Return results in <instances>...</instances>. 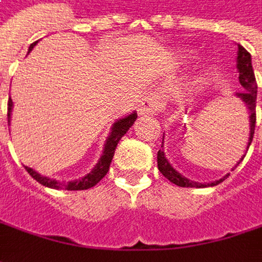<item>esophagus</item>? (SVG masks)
<instances>
[{
	"mask_svg": "<svg viewBox=\"0 0 262 262\" xmlns=\"http://www.w3.org/2000/svg\"><path fill=\"white\" fill-rule=\"evenodd\" d=\"M159 108V100L157 95L150 94L143 98L140 104V114H154Z\"/></svg>",
	"mask_w": 262,
	"mask_h": 262,
	"instance_id": "esophagus-1",
	"label": "esophagus"
}]
</instances>
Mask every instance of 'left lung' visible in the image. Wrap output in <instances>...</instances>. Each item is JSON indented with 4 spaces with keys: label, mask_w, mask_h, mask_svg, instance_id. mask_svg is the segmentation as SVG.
<instances>
[{
    "label": "left lung",
    "mask_w": 262,
    "mask_h": 262,
    "mask_svg": "<svg viewBox=\"0 0 262 262\" xmlns=\"http://www.w3.org/2000/svg\"><path fill=\"white\" fill-rule=\"evenodd\" d=\"M238 71H239V82L242 88L245 91H241L236 93L239 98L245 103L247 108H248L249 113V142L248 148L252 142L254 138V132H255V122H257V112H255V107H257V81H255V75H254V69H252V63H251V55L249 52L244 46L238 45ZM164 140V139H162ZM164 143V142H162ZM162 148V146H161ZM242 161V159H241ZM239 165V162L236 164V167ZM158 169L161 171V174L165 177L167 180H169L171 183H174L176 185L180 187H197V188H202V187H207V185H217L222 183L226 177H229V174L226 177L221 178L219 181H214V183H209V184H200V183H195V181H190L188 178L183 177L178 171H176L174 168L171 167V164L168 162L164 152L159 149L158 150Z\"/></svg>",
    "instance_id": "1"
}]
</instances>
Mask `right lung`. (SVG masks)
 <instances>
[{"mask_svg":"<svg viewBox=\"0 0 262 262\" xmlns=\"http://www.w3.org/2000/svg\"><path fill=\"white\" fill-rule=\"evenodd\" d=\"M37 41H34L30 45V50L33 49V46L36 45ZM11 107H13V101L11 98L8 100V122H10V113H11ZM138 119V114L132 113L129 116H126L124 119H120L117 122L114 123L113 127H112V133L110 136L105 140V145H104V152L101 155L100 161L97 162V165L94 167V169L86 174L84 178L81 180H75V181H68V183H62V181H56V180H52L49 177H43L40 176L39 172H36L33 168L26 167V171L30 174V176L37 181L40 183L41 185L45 187H49V188H56V190H68V191H74V190H86V188H91L94 187L97 183H100L103 180V177L108 172L110 169V164H112V159L114 157V150H116V146L119 143V140L122 139V136L126 135V132L129 130V127H132V124L135 123V120Z\"/></svg>","mask_w":262,"mask_h":262,"instance_id":"right-lung-1","label":"right lung"}]
</instances>
